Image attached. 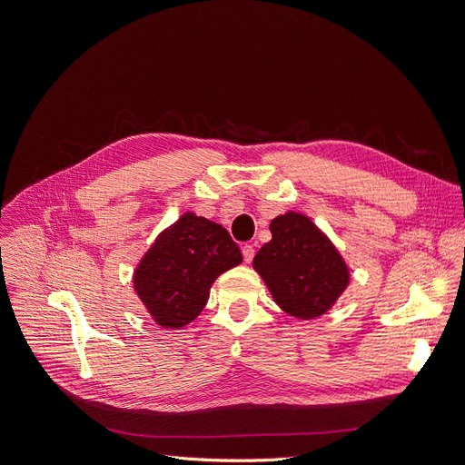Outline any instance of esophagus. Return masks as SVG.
<instances>
[{
  "instance_id": "34e87169",
  "label": "esophagus",
  "mask_w": 465,
  "mask_h": 465,
  "mask_svg": "<svg viewBox=\"0 0 465 465\" xmlns=\"http://www.w3.org/2000/svg\"><path fill=\"white\" fill-rule=\"evenodd\" d=\"M242 255H244L246 262H252L253 257H255V248L252 244H244V246H242Z\"/></svg>"
}]
</instances>
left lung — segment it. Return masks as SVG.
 I'll return each mask as SVG.
<instances>
[{
    "label": "left lung",
    "instance_id": "8db88e82",
    "mask_svg": "<svg viewBox=\"0 0 465 465\" xmlns=\"http://www.w3.org/2000/svg\"><path fill=\"white\" fill-rule=\"evenodd\" d=\"M271 232L272 240L257 252L253 269L274 301L301 320L325 314L350 280L341 253L311 219L295 212L272 219Z\"/></svg>",
    "mask_w": 465,
    "mask_h": 465
}]
</instances>
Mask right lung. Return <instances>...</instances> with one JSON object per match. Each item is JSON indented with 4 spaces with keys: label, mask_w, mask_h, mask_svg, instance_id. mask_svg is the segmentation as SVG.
<instances>
[{
    "label": "right lung",
    "mask_w": 465,
    "mask_h": 465,
    "mask_svg": "<svg viewBox=\"0 0 465 465\" xmlns=\"http://www.w3.org/2000/svg\"><path fill=\"white\" fill-rule=\"evenodd\" d=\"M240 262V248L227 229L185 213L145 253L134 287L154 322L180 329L203 312L213 280Z\"/></svg>",
    "instance_id": "1"
}]
</instances>
